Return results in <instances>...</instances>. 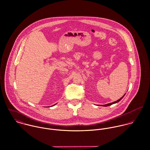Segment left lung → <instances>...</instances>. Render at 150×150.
Instances as JSON below:
<instances>
[{"label":"left lung","mask_w":150,"mask_h":150,"mask_svg":"<svg viewBox=\"0 0 150 150\" xmlns=\"http://www.w3.org/2000/svg\"><path fill=\"white\" fill-rule=\"evenodd\" d=\"M125 96V95L122 97V98H121L120 99H118V100H117V101H115V102H112V103H108V104H107V105H103V106H105V107H106V106H110V105H112V104H114V103H117V102H118L119 101H120L122 98H123V97Z\"/></svg>","instance_id":"8db88e82"}]
</instances>
